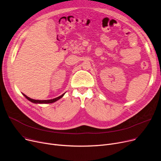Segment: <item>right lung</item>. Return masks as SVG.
I'll return each instance as SVG.
<instances>
[{
	"instance_id": "obj_1",
	"label": "right lung",
	"mask_w": 161,
	"mask_h": 161,
	"mask_svg": "<svg viewBox=\"0 0 161 161\" xmlns=\"http://www.w3.org/2000/svg\"><path fill=\"white\" fill-rule=\"evenodd\" d=\"M25 97H26V98H27L29 101H30L32 103H53V102H56L57 100H59L60 98H61L63 96H64V94H65V93L63 94L62 95L58 96V97L56 98H53V99H52V100H34V99H31L29 97H28V96L24 94H23Z\"/></svg>"
}]
</instances>
